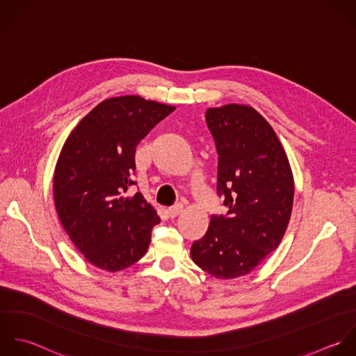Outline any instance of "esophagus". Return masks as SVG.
Returning a JSON list of instances; mask_svg holds the SVG:
<instances>
[{"label": "esophagus", "instance_id": "esophagus-1", "mask_svg": "<svg viewBox=\"0 0 356 356\" xmlns=\"http://www.w3.org/2000/svg\"><path fill=\"white\" fill-rule=\"evenodd\" d=\"M181 212H183V205H181V204H176V205H173L172 208L168 209V215H169L172 219L176 218V216H179Z\"/></svg>", "mask_w": 356, "mask_h": 356}]
</instances>
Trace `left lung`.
<instances>
[{"label":"left lung","instance_id":"1","mask_svg":"<svg viewBox=\"0 0 356 356\" xmlns=\"http://www.w3.org/2000/svg\"><path fill=\"white\" fill-rule=\"evenodd\" d=\"M205 119L218 152L216 194L227 213L211 216L208 232L190 254L204 272L236 279L280 244L291 216L294 180L275 130L254 108H209Z\"/></svg>","mask_w":356,"mask_h":356}]
</instances>
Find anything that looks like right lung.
<instances>
[{"label":"right lung","instance_id":"add662e5","mask_svg":"<svg viewBox=\"0 0 356 356\" xmlns=\"http://www.w3.org/2000/svg\"><path fill=\"white\" fill-rule=\"evenodd\" d=\"M173 106L138 95L98 104L67 137L54 176L59 220L84 258L118 272L148 250L159 216L136 186V147Z\"/></svg>","mask_w":356,"mask_h":356}]
</instances>
